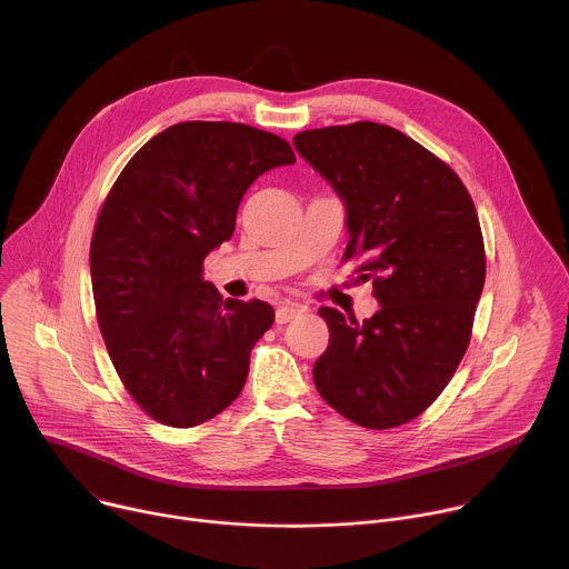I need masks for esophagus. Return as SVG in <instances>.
<instances>
[{"mask_svg":"<svg viewBox=\"0 0 569 569\" xmlns=\"http://www.w3.org/2000/svg\"><path fill=\"white\" fill-rule=\"evenodd\" d=\"M300 313H302V307H300V305L284 302V305H280L278 311H276V322H278V325H287V322H291L293 318H298Z\"/></svg>","mask_w":569,"mask_h":569,"instance_id":"obj_1","label":"esophagus"}]
</instances>
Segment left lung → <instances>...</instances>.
<instances>
[{
  "instance_id": "8db88e82",
  "label": "left lung",
  "mask_w": 569,
  "mask_h": 569,
  "mask_svg": "<svg viewBox=\"0 0 569 569\" xmlns=\"http://www.w3.org/2000/svg\"><path fill=\"white\" fill-rule=\"evenodd\" d=\"M296 151L347 207L345 260L373 282L365 322L320 307L329 347L320 396L367 429L420 416L458 369L485 284V244L469 191L431 151L376 122L300 131Z\"/></svg>"
}]
</instances>
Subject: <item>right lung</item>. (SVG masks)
Returning a JSON list of instances; mask_svg holds the SVG:
<instances>
[{"label":"right lung","mask_w":569,"mask_h":569,"mask_svg":"<svg viewBox=\"0 0 569 569\" xmlns=\"http://www.w3.org/2000/svg\"><path fill=\"white\" fill-rule=\"evenodd\" d=\"M287 140L240 122H180L111 187L91 240L96 313L131 398L158 422L196 427L242 391L273 325L262 300H222L202 262L233 236L242 196L293 164Z\"/></svg>","instance_id":"obj_1"}]
</instances>
